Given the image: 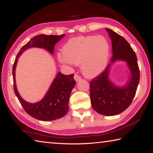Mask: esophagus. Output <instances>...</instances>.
<instances>
[{"label":"esophagus","instance_id":"esophagus-1","mask_svg":"<svg viewBox=\"0 0 153 153\" xmlns=\"http://www.w3.org/2000/svg\"><path fill=\"white\" fill-rule=\"evenodd\" d=\"M74 79L75 80V81L78 82V81H79L80 79H81V78H80L79 75H78V74H74Z\"/></svg>","mask_w":153,"mask_h":153}]
</instances>
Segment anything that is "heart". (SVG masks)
Instances as JSON below:
<instances>
[{"mask_svg":"<svg viewBox=\"0 0 153 153\" xmlns=\"http://www.w3.org/2000/svg\"><path fill=\"white\" fill-rule=\"evenodd\" d=\"M57 54L60 62L80 65L86 77L97 76L105 71L111 53V45L103 36H78L71 39Z\"/></svg>","mask_w":153,"mask_h":153,"instance_id":"b5f03b06","label":"heart"}]
</instances>
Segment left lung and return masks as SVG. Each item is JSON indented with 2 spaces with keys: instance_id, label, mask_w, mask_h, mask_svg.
<instances>
[{
  "instance_id": "8db88e82",
  "label": "left lung",
  "mask_w": 153,
  "mask_h": 153,
  "mask_svg": "<svg viewBox=\"0 0 153 153\" xmlns=\"http://www.w3.org/2000/svg\"><path fill=\"white\" fill-rule=\"evenodd\" d=\"M112 41V56L105 71L91 81V105L98 113L114 116L126 110L132 102L139 82L140 73L137 58L129 43L110 28H106ZM117 61H125L130 71L126 84L118 85L110 79L111 65Z\"/></svg>"
}]
</instances>
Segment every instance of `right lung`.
Returning <instances> with one entry per match:
<instances>
[{
	"mask_svg": "<svg viewBox=\"0 0 153 153\" xmlns=\"http://www.w3.org/2000/svg\"><path fill=\"white\" fill-rule=\"evenodd\" d=\"M65 34L62 35H45L40 34L34 36L27 44L21 48L16 55L13 65V76L14 91L23 108L31 117L42 121H51L65 116L68 111L69 97L72 90L76 84L74 74L65 75L58 73L53 80L47 93L42 100L31 103L26 101L21 97L16 88L15 80V70L19 58L22 53L30 48H45L51 54L54 53V48L57 42L61 40Z\"/></svg>",
	"mask_w": 153,
	"mask_h": 153,
	"instance_id": "right-lung-1",
	"label": "right lung"
}]
</instances>
